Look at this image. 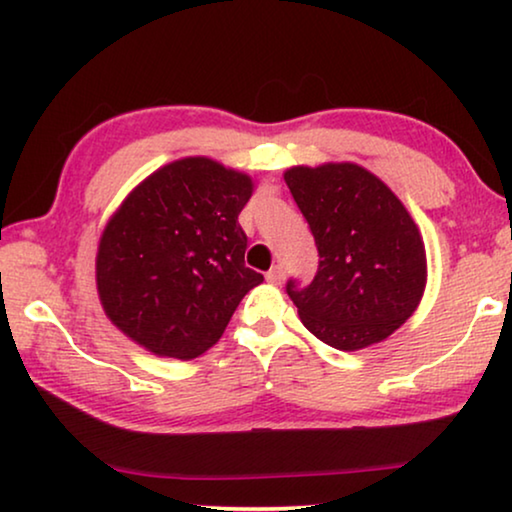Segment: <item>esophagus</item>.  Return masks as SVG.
Listing matches in <instances>:
<instances>
[{
  "mask_svg": "<svg viewBox=\"0 0 512 512\" xmlns=\"http://www.w3.org/2000/svg\"><path fill=\"white\" fill-rule=\"evenodd\" d=\"M282 278H285V269H282L280 264H276L269 273H266V280H269L271 285H280Z\"/></svg>",
  "mask_w": 512,
  "mask_h": 512,
  "instance_id": "obj_1",
  "label": "esophagus"
}]
</instances>
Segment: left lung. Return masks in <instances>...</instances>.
<instances>
[{
    "mask_svg": "<svg viewBox=\"0 0 512 512\" xmlns=\"http://www.w3.org/2000/svg\"><path fill=\"white\" fill-rule=\"evenodd\" d=\"M285 181L319 253L312 282L287 280L303 326L342 352L386 340L414 315L427 278L425 246L409 211L354 163L299 165Z\"/></svg>",
    "mask_w": 512,
    "mask_h": 512,
    "instance_id": "left-lung-1",
    "label": "left lung"
}]
</instances>
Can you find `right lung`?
Returning a JSON list of instances; mask_svg holds the SVG:
<instances>
[{
    "mask_svg": "<svg viewBox=\"0 0 512 512\" xmlns=\"http://www.w3.org/2000/svg\"><path fill=\"white\" fill-rule=\"evenodd\" d=\"M253 195L248 174L193 156L144 179L105 225L96 285L105 315L151 354L207 352L250 289L239 213Z\"/></svg>",
    "mask_w": 512,
    "mask_h": 512,
    "instance_id": "obj_1",
    "label": "right lung"
}]
</instances>
